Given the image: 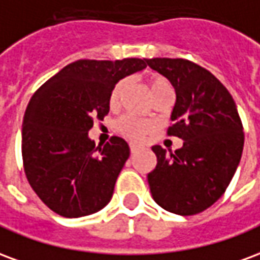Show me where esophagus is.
Instances as JSON below:
<instances>
[{"instance_id": "obj_1", "label": "esophagus", "mask_w": 260, "mask_h": 260, "mask_svg": "<svg viewBox=\"0 0 260 260\" xmlns=\"http://www.w3.org/2000/svg\"><path fill=\"white\" fill-rule=\"evenodd\" d=\"M131 153H132V154H135L136 152H139V147L136 146V145H131Z\"/></svg>"}]
</instances>
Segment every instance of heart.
Instances as JSON below:
<instances>
[{"label":"heart","mask_w":260,"mask_h":260,"mask_svg":"<svg viewBox=\"0 0 260 260\" xmlns=\"http://www.w3.org/2000/svg\"><path fill=\"white\" fill-rule=\"evenodd\" d=\"M126 83H128V80L121 79L111 89L110 99H108V103H110L111 108H117L119 106L122 93H124L125 87H126ZM149 89H150L152 99L160 96V94H166V93H173V86L163 76H153L152 79L149 80ZM115 129L118 131L122 136L131 139V141L141 142L147 132L152 129V125L149 124L147 121L136 118V117H132V115H124L117 121Z\"/></svg>","instance_id":"b5f03b06"}]
</instances>
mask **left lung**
<instances>
[{"label":"left lung","instance_id":"left-lung-1","mask_svg":"<svg viewBox=\"0 0 260 260\" xmlns=\"http://www.w3.org/2000/svg\"><path fill=\"white\" fill-rule=\"evenodd\" d=\"M146 64L174 86L167 134L184 141L174 153L152 147L157 164L147 182L158 206L192 216L212 206L233 180L244 149L242 122L234 99L207 69L182 58H152Z\"/></svg>","mask_w":260,"mask_h":260}]
</instances>
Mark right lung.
Instances as JSON below:
<instances>
[{
	"mask_svg": "<svg viewBox=\"0 0 260 260\" xmlns=\"http://www.w3.org/2000/svg\"><path fill=\"white\" fill-rule=\"evenodd\" d=\"M146 68V59H79L33 94L22 125L26 178L43 203L68 218L89 216L111 201L115 181L129 157L128 143L113 136L96 146L93 119L110 111L114 85Z\"/></svg>",
	"mask_w": 260,
	"mask_h": 260,
	"instance_id": "obj_1",
	"label": "right lung"
}]
</instances>
